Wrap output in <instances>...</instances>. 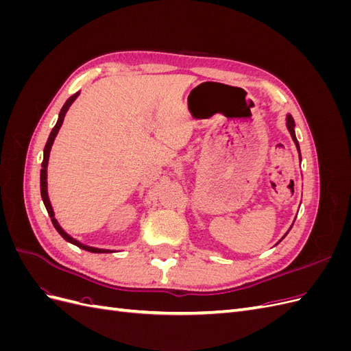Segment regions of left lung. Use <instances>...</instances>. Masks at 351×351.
<instances>
[{
  "mask_svg": "<svg viewBox=\"0 0 351 351\" xmlns=\"http://www.w3.org/2000/svg\"><path fill=\"white\" fill-rule=\"evenodd\" d=\"M294 120H293V117L289 114L287 115V129H289V132H290V134H291V137H293V141H294V143H295V146H297V149H299V154H300V147H299V142H297V137H295V133H294Z\"/></svg>",
  "mask_w": 351,
  "mask_h": 351,
  "instance_id": "obj_1",
  "label": "left lung"
}]
</instances>
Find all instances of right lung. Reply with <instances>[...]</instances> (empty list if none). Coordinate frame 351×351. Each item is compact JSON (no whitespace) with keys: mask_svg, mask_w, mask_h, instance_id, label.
<instances>
[{"mask_svg":"<svg viewBox=\"0 0 351 351\" xmlns=\"http://www.w3.org/2000/svg\"><path fill=\"white\" fill-rule=\"evenodd\" d=\"M77 97H79V92L71 95V97L66 101V104L62 105V108H61V111H60V114H58L57 124L54 125V129H52L51 133H49V137H48L47 145H45V149H44V161H42V169H40V196H42V200H44V205H45V208H47V210H48V215H49V218H51V221H52V226L56 227V230L60 232V236H61L62 239H64V240L69 241V243H71V244H74V246H77V247H80V249H83V250L92 252V253H111L112 250L90 247V246H86V244H82V243L77 241L76 239L70 237V236L67 234V232L60 227V224L57 222V219H56V217H54V210H52L51 202H49V197H48V190H47V167H48V159H49L51 146H52V143H54V139H56V136H57V133H58V130H60V127H61L62 121H64V115H66L67 110L70 108V105L73 104V101L76 99Z\"/></svg>","mask_w":351,"mask_h":351,"instance_id":"1","label":"right lung"}]
</instances>
